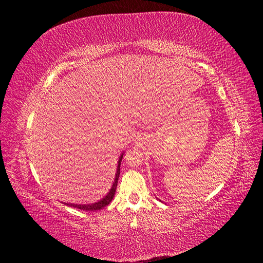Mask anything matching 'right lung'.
Returning a JSON list of instances; mask_svg holds the SVG:
<instances>
[{"instance_id":"right-lung-1","label":"right lung","mask_w":263,"mask_h":263,"mask_svg":"<svg viewBox=\"0 0 263 263\" xmlns=\"http://www.w3.org/2000/svg\"><path fill=\"white\" fill-rule=\"evenodd\" d=\"M123 158V154L121 155V157L119 159V164H117V171H116V174H115V180L113 185H111V189L109 190V192L107 193L105 198H103L102 200H99L98 202H95L91 204H74V203H64L69 206H73V208H78V209H81V210H86V211H96V210H100L103 209L104 206L108 205L109 202L111 200H113L114 195H115V191H116V186H117V181H119V176H120V165H121V161Z\"/></svg>"}]
</instances>
